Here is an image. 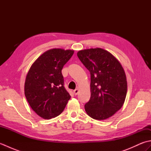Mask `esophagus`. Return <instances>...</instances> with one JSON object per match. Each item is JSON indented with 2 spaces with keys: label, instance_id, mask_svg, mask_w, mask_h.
Segmentation results:
<instances>
[{
  "label": "esophagus",
  "instance_id": "esophagus-1",
  "mask_svg": "<svg viewBox=\"0 0 151 151\" xmlns=\"http://www.w3.org/2000/svg\"><path fill=\"white\" fill-rule=\"evenodd\" d=\"M78 89H75V90H74V91H73V93H74V94H75V95H77L78 93Z\"/></svg>",
  "mask_w": 151,
  "mask_h": 151
}]
</instances>
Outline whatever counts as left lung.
I'll list each match as a JSON object with an SVG mask.
<instances>
[{
    "mask_svg": "<svg viewBox=\"0 0 151 151\" xmlns=\"http://www.w3.org/2000/svg\"><path fill=\"white\" fill-rule=\"evenodd\" d=\"M77 56L91 75L89 101L84 106L89 117L104 120L120 110L127 93V82L120 62L101 48L80 50Z\"/></svg>",
    "mask_w": 151,
    "mask_h": 151,
    "instance_id": "obj_1",
    "label": "left lung"
}]
</instances>
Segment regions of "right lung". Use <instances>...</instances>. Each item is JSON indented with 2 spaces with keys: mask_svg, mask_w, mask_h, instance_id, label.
<instances>
[{
  "mask_svg": "<svg viewBox=\"0 0 151 151\" xmlns=\"http://www.w3.org/2000/svg\"><path fill=\"white\" fill-rule=\"evenodd\" d=\"M73 50L52 49L45 52L32 65L24 83V95L32 109L45 119L59 115L70 96L64 88L62 70Z\"/></svg>",
  "mask_w": 151,
  "mask_h": 151,
  "instance_id": "add662e5",
  "label": "right lung"
}]
</instances>
